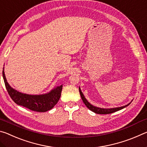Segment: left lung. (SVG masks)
<instances>
[{
  "label": "left lung",
  "mask_w": 147,
  "mask_h": 147,
  "mask_svg": "<svg viewBox=\"0 0 147 147\" xmlns=\"http://www.w3.org/2000/svg\"><path fill=\"white\" fill-rule=\"evenodd\" d=\"M79 91H80V96H81V98L82 99V100L84 102V103L85 104V105L88 107V108L91 110L92 111H93L95 113H97V114H109V113H114L115 112L117 111H119L120 110V109H123L124 108H125V107L128 106L129 104H127V105L126 106H122V107H119V108H110V109H104V108H97V107H95V106H93V105H91L90 103H89L88 100H86V98L84 97V94L82 93V92L81 91L80 89L79 88Z\"/></svg>",
  "instance_id": "8db88e82"
}]
</instances>
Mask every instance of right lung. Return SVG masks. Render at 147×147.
<instances>
[{
	"instance_id": "add662e5",
	"label": "right lung",
	"mask_w": 147,
	"mask_h": 147,
	"mask_svg": "<svg viewBox=\"0 0 147 147\" xmlns=\"http://www.w3.org/2000/svg\"><path fill=\"white\" fill-rule=\"evenodd\" d=\"M5 86L9 96L15 102L30 110L38 112H45L51 109L58 102L61 96L63 86L57 87L50 93L41 95H30L20 93L11 88L7 82L4 71H2Z\"/></svg>"
}]
</instances>
